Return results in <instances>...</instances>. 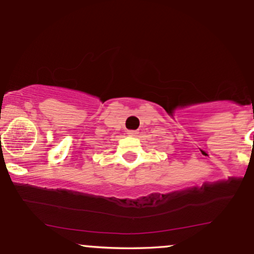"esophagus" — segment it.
<instances>
[{"mask_svg":"<svg viewBox=\"0 0 254 254\" xmlns=\"http://www.w3.org/2000/svg\"><path fill=\"white\" fill-rule=\"evenodd\" d=\"M127 133L129 136H131V137H135V136H137V133H138V131H136V130H127Z\"/></svg>","mask_w":254,"mask_h":254,"instance_id":"esophagus-1","label":"esophagus"}]
</instances>
